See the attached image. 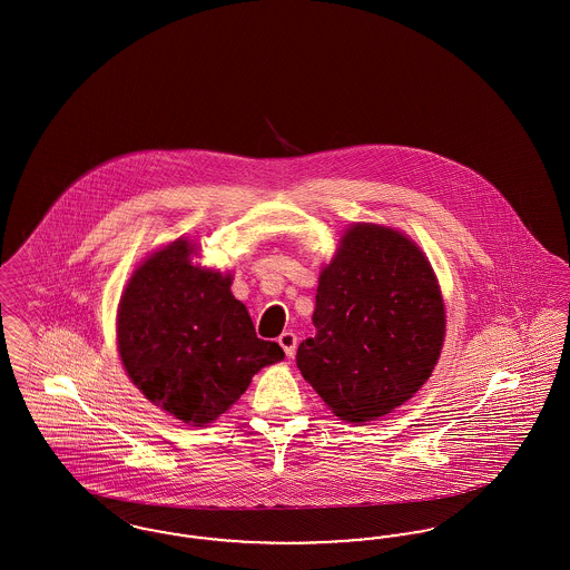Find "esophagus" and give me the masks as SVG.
Returning a JSON list of instances; mask_svg holds the SVG:
<instances>
[{"label": "esophagus", "instance_id": "obj_1", "mask_svg": "<svg viewBox=\"0 0 570 570\" xmlns=\"http://www.w3.org/2000/svg\"><path fill=\"white\" fill-rule=\"evenodd\" d=\"M277 342H279V346L284 348L286 356H293L295 351H297V335H295L293 331H284V333L277 337Z\"/></svg>", "mask_w": 570, "mask_h": 570}]
</instances>
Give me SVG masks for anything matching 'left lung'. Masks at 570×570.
Segmentation results:
<instances>
[{
  "label": "left lung",
  "instance_id": "8db88e82",
  "mask_svg": "<svg viewBox=\"0 0 570 570\" xmlns=\"http://www.w3.org/2000/svg\"><path fill=\"white\" fill-rule=\"evenodd\" d=\"M316 335L297 365L340 419L365 423L410 400L434 372L444 303L432 265L402 233L356 224L321 273Z\"/></svg>",
  "mask_w": 570,
  "mask_h": 570
}]
</instances>
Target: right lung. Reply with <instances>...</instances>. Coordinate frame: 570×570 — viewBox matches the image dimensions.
Listing matches in <instances>:
<instances>
[{
    "instance_id": "add662e5",
    "label": "right lung",
    "mask_w": 570,
    "mask_h": 570,
    "mask_svg": "<svg viewBox=\"0 0 570 570\" xmlns=\"http://www.w3.org/2000/svg\"><path fill=\"white\" fill-rule=\"evenodd\" d=\"M190 254L188 242H175L136 269L119 303L117 344L147 400L205 425L284 351L256 337L244 303L230 293V275L194 267Z\"/></svg>"
}]
</instances>
